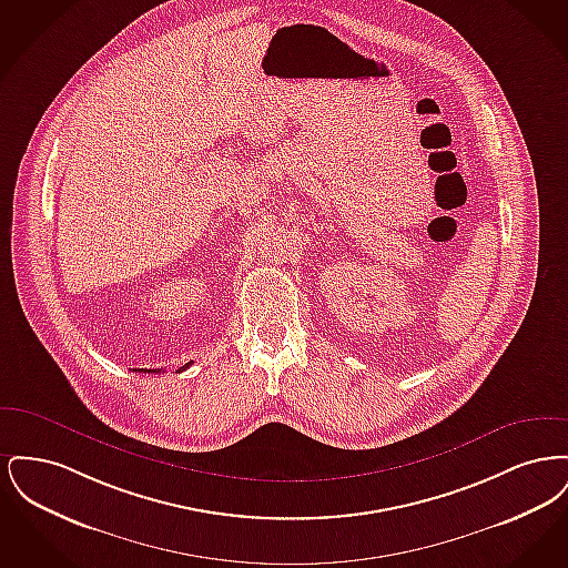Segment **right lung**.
<instances>
[{
  "label": "right lung",
  "instance_id": "1",
  "mask_svg": "<svg viewBox=\"0 0 568 568\" xmlns=\"http://www.w3.org/2000/svg\"><path fill=\"white\" fill-rule=\"evenodd\" d=\"M187 366H190V364H187Z\"/></svg>",
  "mask_w": 568,
  "mask_h": 568
}]
</instances>
